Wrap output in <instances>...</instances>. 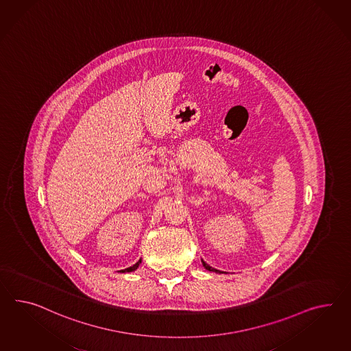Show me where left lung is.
I'll return each mask as SVG.
<instances>
[{
  "label": "left lung",
  "mask_w": 351,
  "mask_h": 351,
  "mask_svg": "<svg viewBox=\"0 0 351 351\" xmlns=\"http://www.w3.org/2000/svg\"><path fill=\"white\" fill-rule=\"evenodd\" d=\"M202 265H204V267H205L206 270L211 271V272H216V274H221V271L216 270V269H214V267L208 266L205 261H202Z\"/></svg>",
  "instance_id": "obj_1"
}]
</instances>
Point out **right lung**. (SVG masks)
<instances>
[{"instance_id":"obj_1","label":"right lung","mask_w":351,"mask_h":351,"mask_svg":"<svg viewBox=\"0 0 351 351\" xmlns=\"http://www.w3.org/2000/svg\"><path fill=\"white\" fill-rule=\"evenodd\" d=\"M140 263H141V258L136 262L134 266H131V267H127L125 270H121L119 272H132V271L137 270V267L140 266Z\"/></svg>"}]
</instances>
